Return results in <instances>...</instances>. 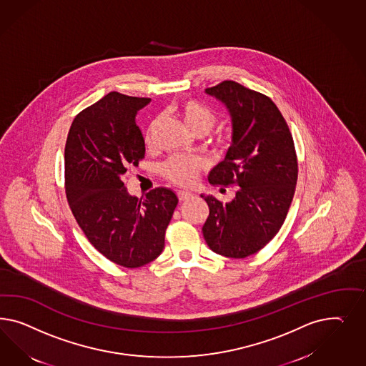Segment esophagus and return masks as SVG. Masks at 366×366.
<instances>
[{
    "instance_id": "34e87169",
    "label": "esophagus",
    "mask_w": 366,
    "mask_h": 366,
    "mask_svg": "<svg viewBox=\"0 0 366 366\" xmlns=\"http://www.w3.org/2000/svg\"><path fill=\"white\" fill-rule=\"evenodd\" d=\"M177 196L179 201H187V199L193 197V194H192L190 192H187V190H179L177 193Z\"/></svg>"
}]
</instances>
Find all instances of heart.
<instances>
[{
    "label": "heart",
    "mask_w": 366,
    "mask_h": 366,
    "mask_svg": "<svg viewBox=\"0 0 366 366\" xmlns=\"http://www.w3.org/2000/svg\"><path fill=\"white\" fill-rule=\"evenodd\" d=\"M174 114L179 121L185 124L189 132L194 135H205L209 133L212 127L217 122V115L214 111L202 104L199 100L182 99L174 107ZM157 127V121L147 126L144 132V144L150 146L153 134ZM213 149L219 153H225L233 144L232 134H220L213 138ZM205 167L204 161L199 157L174 155L162 165V174L167 181L179 185L189 187L196 182L199 172Z\"/></svg>",
    "instance_id": "heart-1"
}]
</instances>
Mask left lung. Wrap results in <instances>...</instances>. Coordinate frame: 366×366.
Wrapping results in <instances>:
<instances>
[{
	"mask_svg": "<svg viewBox=\"0 0 366 366\" xmlns=\"http://www.w3.org/2000/svg\"><path fill=\"white\" fill-rule=\"evenodd\" d=\"M232 117L233 144L209 174L214 187H239L231 202L201 196L209 207L202 227L213 252L243 259L269 243L286 220L298 179V158L277 104L254 89L224 80L205 89Z\"/></svg>",
	"mask_w": 366,
	"mask_h": 366,
	"instance_id": "8db88e82",
	"label": "left lung"
}]
</instances>
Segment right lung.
I'll use <instances>...</instances> for the list:
<instances>
[{
	"label": "right lung",
	"mask_w": 366,
	"mask_h": 366,
	"mask_svg": "<svg viewBox=\"0 0 366 366\" xmlns=\"http://www.w3.org/2000/svg\"><path fill=\"white\" fill-rule=\"evenodd\" d=\"M149 102L107 94L75 117L64 149V187L75 220L102 255L126 268L161 255L178 204L170 189H153L144 199L124 189L127 169L144 158L135 115Z\"/></svg>",
	"instance_id": "obj_1"
}]
</instances>
